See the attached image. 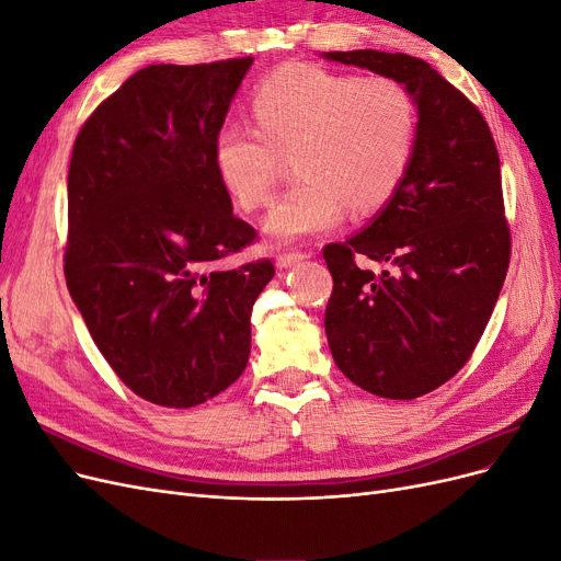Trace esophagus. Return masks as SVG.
I'll return each mask as SVG.
<instances>
[{
    "instance_id": "obj_1",
    "label": "esophagus",
    "mask_w": 561,
    "mask_h": 561,
    "mask_svg": "<svg viewBox=\"0 0 561 561\" xmlns=\"http://www.w3.org/2000/svg\"><path fill=\"white\" fill-rule=\"evenodd\" d=\"M307 257H311V252L290 250V252H280L278 257H276V264H278L280 268H287V266H293V264H297V262H301V260H307Z\"/></svg>"
}]
</instances>
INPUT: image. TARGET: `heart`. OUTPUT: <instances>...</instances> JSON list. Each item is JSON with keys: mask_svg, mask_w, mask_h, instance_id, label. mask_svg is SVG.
Masks as SVG:
<instances>
[{"mask_svg": "<svg viewBox=\"0 0 561 561\" xmlns=\"http://www.w3.org/2000/svg\"><path fill=\"white\" fill-rule=\"evenodd\" d=\"M252 122L219 128L213 161L231 198L254 213L274 198L283 157H293L299 180L266 222L278 241L330 229L348 208L381 210L410 171L419 135L416 100L400 79L309 62L280 67L254 89Z\"/></svg>", "mask_w": 561, "mask_h": 561, "instance_id": "heart-1", "label": "heart"}]
</instances>
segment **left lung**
Returning a JSON list of instances; mask_svg holds the SVG:
<instances>
[{"instance_id": "left-lung-1", "label": "left lung", "mask_w": 561, "mask_h": 561, "mask_svg": "<svg viewBox=\"0 0 561 561\" xmlns=\"http://www.w3.org/2000/svg\"><path fill=\"white\" fill-rule=\"evenodd\" d=\"M325 58L400 79L419 107L396 196L367 229L322 248L336 367L369 393L414 400L470 360L496 307L513 248L499 149L482 112L426 60L369 48Z\"/></svg>"}]
</instances>
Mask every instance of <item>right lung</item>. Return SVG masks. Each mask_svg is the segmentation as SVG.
Listing matches in <instances>:
<instances>
[{"label": "right lung", "mask_w": 561, "mask_h": 561, "mask_svg": "<svg viewBox=\"0 0 561 561\" xmlns=\"http://www.w3.org/2000/svg\"><path fill=\"white\" fill-rule=\"evenodd\" d=\"M252 58L149 65L83 122L67 175L65 280L135 396L196 407L241 377L274 262L233 215L213 142Z\"/></svg>", "instance_id": "add662e5"}]
</instances>
